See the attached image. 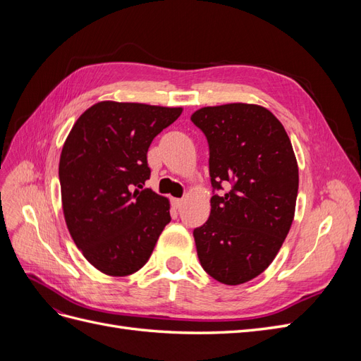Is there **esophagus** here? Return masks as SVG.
I'll return each mask as SVG.
<instances>
[{
	"label": "esophagus",
	"mask_w": 361,
	"mask_h": 361,
	"mask_svg": "<svg viewBox=\"0 0 361 361\" xmlns=\"http://www.w3.org/2000/svg\"><path fill=\"white\" fill-rule=\"evenodd\" d=\"M182 203H183V200H182V199H173V200H171V204H173L174 209H180Z\"/></svg>",
	"instance_id": "34e87169"
}]
</instances>
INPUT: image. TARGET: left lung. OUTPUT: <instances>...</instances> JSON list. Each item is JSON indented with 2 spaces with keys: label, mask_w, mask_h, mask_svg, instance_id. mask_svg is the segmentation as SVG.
<instances>
[{
  "label": "left lung",
  "mask_w": 361,
  "mask_h": 361,
  "mask_svg": "<svg viewBox=\"0 0 361 361\" xmlns=\"http://www.w3.org/2000/svg\"><path fill=\"white\" fill-rule=\"evenodd\" d=\"M209 146L211 215L194 228L203 269L224 285L264 272L288 236L298 166L279 118L251 104L204 106L191 116ZM226 184L229 191L224 190Z\"/></svg>",
  "instance_id": "8db88e82"
}]
</instances>
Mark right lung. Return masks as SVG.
Returning a JSON list of instances; mask_svg holds the SVG:
<instances>
[{"mask_svg": "<svg viewBox=\"0 0 361 361\" xmlns=\"http://www.w3.org/2000/svg\"><path fill=\"white\" fill-rule=\"evenodd\" d=\"M182 108L99 102L76 120L63 146L59 178L73 243L108 276L143 268L171 216L169 200L145 188L147 150Z\"/></svg>", "mask_w": 361, "mask_h": 361, "instance_id": "right-lung-1", "label": "right lung"}]
</instances>
